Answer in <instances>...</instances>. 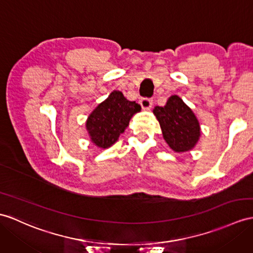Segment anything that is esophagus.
Returning <instances> with one entry per match:
<instances>
[{"label": "esophagus", "instance_id": "1", "mask_svg": "<svg viewBox=\"0 0 253 253\" xmlns=\"http://www.w3.org/2000/svg\"><path fill=\"white\" fill-rule=\"evenodd\" d=\"M139 104H140V106H141V108H143V109L149 110L151 108V106H152V100H151V98L143 97L139 101Z\"/></svg>", "mask_w": 253, "mask_h": 253}]
</instances>
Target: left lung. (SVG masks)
Here are the masks:
<instances>
[{"label":"left lung","mask_w":253,"mask_h":253,"mask_svg":"<svg viewBox=\"0 0 253 253\" xmlns=\"http://www.w3.org/2000/svg\"><path fill=\"white\" fill-rule=\"evenodd\" d=\"M161 126L163 138L171 150L187 152L192 150L201 136V126L186 103L178 95H171L165 106L153 109Z\"/></svg>","instance_id":"1"}]
</instances>
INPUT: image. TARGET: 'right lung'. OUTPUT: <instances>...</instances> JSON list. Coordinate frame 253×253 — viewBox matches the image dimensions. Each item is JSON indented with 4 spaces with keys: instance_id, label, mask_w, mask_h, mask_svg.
I'll return each instance as SVG.
<instances>
[{
    "instance_id": "obj_1",
    "label": "right lung",
    "mask_w": 253,
    "mask_h": 253,
    "mask_svg": "<svg viewBox=\"0 0 253 253\" xmlns=\"http://www.w3.org/2000/svg\"><path fill=\"white\" fill-rule=\"evenodd\" d=\"M140 109V105L126 100L121 91L114 90L85 121V128L92 143L102 149L112 147L128 126L132 117Z\"/></svg>"
}]
</instances>
